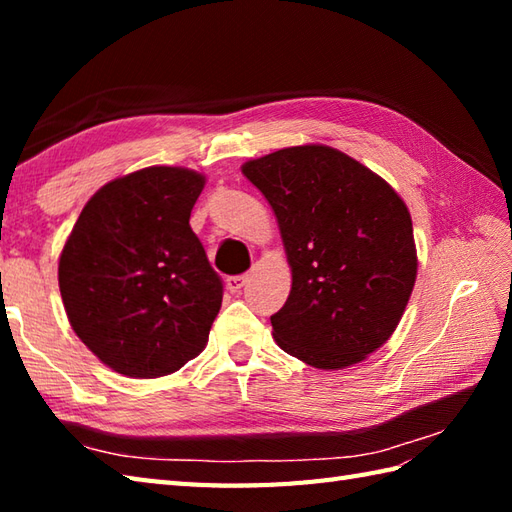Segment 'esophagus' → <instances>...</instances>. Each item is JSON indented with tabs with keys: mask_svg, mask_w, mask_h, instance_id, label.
Instances as JSON below:
<instances>
[{
	"mask_svg": "<svg viewBox=\"0 0 512 512\" xmlns=\"http://www.w3.org/2000/svg\"><path fill=\"white\" fill-rule=\"evenodd\" d=\"M246 281H248L246 275L228 277V279H226V288H228V292H233V295H237V292H242V288L246 286Z\"/></svg>",
	"mask_w": 512,
	"mask_h": 512,
	"instance_id": "esophagus-1",
	"label": "esophagus"
}]
</instances>
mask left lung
Instances as JSON below:
<instances>
[{
    "label": "left lung",
    "instance_id": "obj_1",
    "mask_svg": "<svg viewBox=\"0 0 512 512\" xmlns=\"http://www.w3.org/2000/svg\"><path fill=\"white\" fill-rule=\"evenodd\" d=\"M242 171L273 206L292 268L290 295L270 317L277 345L319 369L361 363L394 334L416 284L405 202L325 145L279 149Z\"/></svg>",
    "mask_w": 512,
    "mask_h": 512
}]
</instances>
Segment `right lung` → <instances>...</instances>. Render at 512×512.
I'll list each match as a JSON object with an SVG mask.
<instances>
[{"instance_id":"add662e5","label":"right lung","mask_w":512,"mask_h":512,"mask_svg":"<svg viewBox=\"0 0 512 512\" xmlns=\"http://www.w3.org/2000/svg\"><path fill=\"white\" fill-rule=\"evenodd\" d=\"M204 176L147 167L107 182L59 257V288L76 336L132 378L167 376L198 356L224 284L189 217Z\"/></svg>"}]
</instances>
